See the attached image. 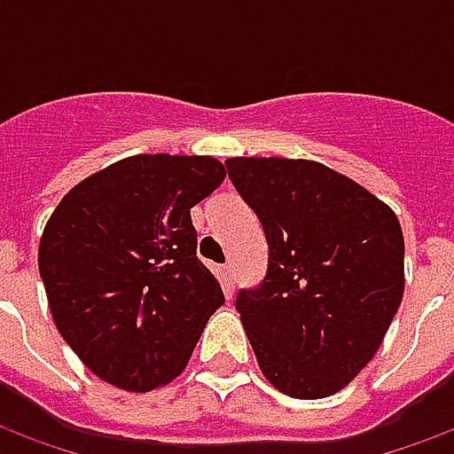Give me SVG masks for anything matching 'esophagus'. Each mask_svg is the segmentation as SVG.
<instances>
[{"label": "esophagus", "mask_w": 454, "mask_h": 454, "mask_svg": "<svg viewBox=\"0 0 454 454\" xmlns=\"http://www.w3.org/2000/svg\"><path fill=\"white\" fill-rule=\"evenodd\" d=\"M218 277H221V285L226 289V294H233V267L223 265L218 270Z\"/></svg>", "instance_id": "1"}]
</instances>
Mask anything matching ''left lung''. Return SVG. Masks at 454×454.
<instances>
[{
    "mask_svg": "<svg viewBox=\"0 0 454 454\" xmlns=\"http://www.w3.org/2000/svg\"><path fill=\"white\" fill-rule=\"evenodd\" d=\"M265 228L262 285L236 309L265 380L294 399L345 389L403 299V233L370 189L316 160L228 158Z\"/></svg>",
    "mask_w": 454,
    "mask_h": 454,
    "instance_id": "left-lung-1",
    "label": "left lung"
}]
</instances>
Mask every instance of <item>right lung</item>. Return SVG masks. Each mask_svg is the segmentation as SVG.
Masks as SVG:
<instances>
[{"label":"right lung","mask_w":454,"mask_h":454,"mask_svg":"<svg viewBox=\"0 0 454 454\" xmlns=\"http://www.w3.org/2000/svg\"><path fill=\"white\" fill-rule=\"evenodd\" d=\"M226 179L208 155H130L74 184L38 246L55 328L84 367L143 394L179 377L223 304L189 208Z\"/></svg>","instance_id":"add662e5"}]
</instances>
